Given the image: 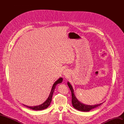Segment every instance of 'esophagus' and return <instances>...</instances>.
I'll use <instances>...</instances> for the list:
<instances>
[{
  "instance_id": "1",
  "label": "esophagus",
  "mask_w": 124,
  "mask_h": 124,
  "mask_svg": "<svg viewBox=\"0 0 124 124\" xmlns=\"http://www.w3.org/2000/svg\"><path fill=\"white\" fill-rule=\"evenodd\" d=\"M63 75H65V76H68V74H69V71L67 70H65L64 71H63Z\"/></svg>"
}]
</instances>
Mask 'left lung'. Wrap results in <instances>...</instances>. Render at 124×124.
<instances>
[{"label":"left lung","mask_w":124,"mask_h":124,"mask_svg":"<svg viewBox=\"0 0 124 124\" xmlns=\"http://www.w3.org/2000/svg\"><path fill=\"white\" fill-rule=\"evenodd\" d=\"M67 84H68V85L69 87L71 92V95H72V106L75 108H76V109L81 111L88 112V111H89L90 110L93 109V108H96L97 107L100 106V105L102 103H101L98 104L93 105V106H90V105H85L83 103H82L77 99L76 96L74 95V91H73L72 86H71V85L69 83V82H68Z\"/></svg>","instance_id":"1"}]
</instances>
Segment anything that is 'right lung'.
I'll use <instances>...</instances> for the list:
<instances>
[{
	"instance_id": "obj_1",
	"label": "right lung",
	"mask_w": 124,
	"mask_h": 124,
	"mask_svg": "<svg viewBox=\"0 0 124 124\" xmlns=\"http://www.w3.org/2000/svg\"><path fill=\"white\" fill-rule=\"evenodd\" d=\"M62 78H61L55 82L53 86H52L51 92L50 93V94L49 96H48V98L42 104H41V105H39V106H34V107H28L27 106H25V105H24V106L27 107L28 108H31V109L33 110H42L46 109V108L48 106H50V104L51 102L52 99V96H53L54 91L55 88L56 87V86L57 85V84L62 83Z\"/></svg>"
}]
</instances>
